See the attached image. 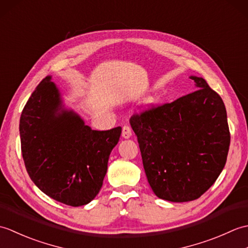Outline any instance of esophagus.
Here are the masks:
<instances>
[{
	"label": "esophagus",
	"mask_w": 248,
	"mask_h": 248,
	"mask_svg": "<svg viewBox=\"0 0 248 248\" xmlns=\"http://www.w3.org/2000/svg\"><path fill=\"white\" fill-rule=\"evenodd\" d=\"M121 135H123L124 139H130L131 138V135H132V130H131L129 125H124L123 133H121Z\"/></svg>",
	"instance_id": "34e87169"
}]
</instances>
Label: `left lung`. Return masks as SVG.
<instances>
[{
    "label": "left lung",
    "instance_id": "obj_1",
    "mask_svg": "<svg viewBox=\"0 0 248 248\" xmlns=\"http://www.w3.org/2000/svg\"><path fill=\"white\" fill-rule=\"evenodd\" d=\"M191 78L197 91L130 118L152 191L173 202L197 199L213 186L230 145L222 98L202 78Z\"/></svg>",
    "mask_w": 248,
    "mask_h": 248
}]
</instances>
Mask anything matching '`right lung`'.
I'll return each mask as SVG.
<instances>
[{
  "mask_svg": "<svg viewBox=\"0 0 248 248\" xmlns=\"http://www.w3.org/2000/svg\"><path fill=\"white\" fill-rule=\"evenodd\" d=\"M19 129L25 168L40 191L71 207L97 196L121 127L92 130L62 108L59 89L46 77L26 102Z\"/></svg>",
  "mask_w": 248,
  "mask_h": 248,
  "instance_id": "1",
  "label": "right lung"
}]
</instances>
